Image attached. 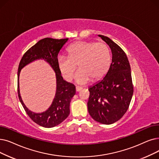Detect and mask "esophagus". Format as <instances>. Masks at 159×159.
I'll use <instances>...</instances> for the list:
<instances>
[{
    "label": "esophagus",
    "mask_w": 159,
    "mask_h": 159,
    "mask_svg": "<svg viewBox=\"0 0 159 159\" xmlns=\"http://www.w3.org/2000/svg\"><path fill=\"white\" fill-rule=\"evenodd\" d=\"M76 92H80L81 89H82V87H80V86H76Z\"/></svg>",
    "instance_id": "34e87169"
}]
</instances>
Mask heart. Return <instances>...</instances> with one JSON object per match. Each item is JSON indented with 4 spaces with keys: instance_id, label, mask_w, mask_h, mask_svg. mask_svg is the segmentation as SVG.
<instances>
[{
    "instance_id": "obj_1",
    "label": "heart",
    "mask_w": 159,
    "mask_h": 159,
    "mask_svg": "<svg viewBox=\"0 0 159 159\" xmlns=\"http://www.w3.org/2000/svg\"><path fill=\"white\" fill-rule=\"evenodd\" d=\"M67 57L57 58L58 70L62 77L70 80L77 69L75 80L79 84L98 81L107 74L111 65V52L105 43L78 41L67 49Z\"/></svg>"
}]
</instances>
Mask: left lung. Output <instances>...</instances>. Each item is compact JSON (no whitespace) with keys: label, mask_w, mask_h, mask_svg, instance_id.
<instances>
[{"label":"left lung","mask_w":159,"mask_h":159,"mask_svg":"<svg viewBox=\"0 0 159 159\" xmlns=\"http://www.w3.org/2000/svg\"><path fill=\"white\" fill-rule=\"evenodd\" d=\"M99 36L111 49L112 60L105 77L88 89V110L95 121L110 125L120 120L127 111L134 89L126 54L109 38Z\"/></svg>","instance_id":"8db88e82"}]
</instances>
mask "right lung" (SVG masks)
I'll return each mask as SVG.
<instances>
[{
    "mask_svg": "<svg viewBox=\"0 0 159 159\" xmlns=\"http://www.w3.org/2000/svg\"><path fill=\"white\" fill-rule=\"evenodd\" d=\"M68 38L52 39L46 38L39 40L23 56L18 67L17 93L20 102L30 119L38 125L45 128H51L59 125L70 114V102L75 94V86L64 80L57 66L58 54ZM37 59H43L47 61L56 73L57 92L51 107L45 112L36 114L27 109L20 98L18 79L21 69L26 65Z\"/></svg>",
    "mask_w": 159,
    "mask_h": 159,
    "instance_id": "1",
    "label": "right lung"
}]
</instances>
